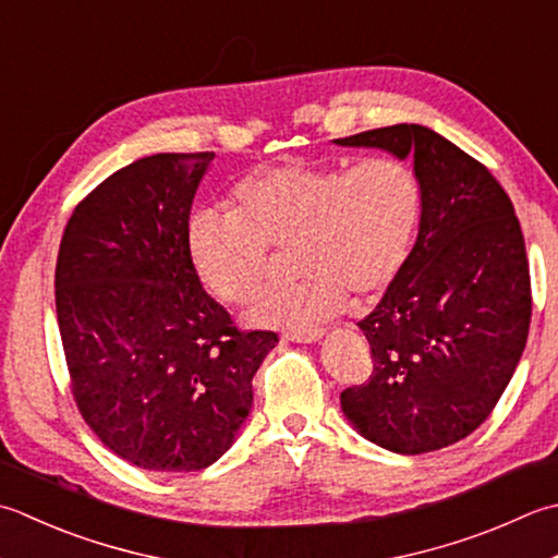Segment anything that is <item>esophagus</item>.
I'll list each match as a JSON object with an SVG mask.
<instances>
[{"mask_svg":"<svg viewBox=\"0 0 558 558\" xmlns=\"http://www.w3.org/2000/svg\"><path fill=\"white\" fill-rule=\"evenodd\" d=\"M324 333H326L324 329H292L286 333V338L294 343H316L322 341Z\"/></svg>","mask_w":558,"mask_h":558,"instance_id":"esophagus-1","label":"esophagus"}]
</instances>
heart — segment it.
Segmentation results:
<instances>
[{
    "mask_svg": "<svg viewBox=\"0 0 558 558\" xmlns=\"http://www.w3.org/2000/svg\"><path fill=\"white\" fill-rule=\"evenodd\" d=\"M234 198L236 210L191 215L195 270L220 300L246 304L266 286L272 246H298L294 266L304 276L270 290L248 322L304 329L341 312L348 290L373 298L397 280L418 222L421 185L397 159L351 169L288 161L239 181Z\"/></svg>",
    "mask_w": 558,
    "mask_h": 558,
    "instance_id": "heart-1",
    "label": "heart"
}]
</instances>
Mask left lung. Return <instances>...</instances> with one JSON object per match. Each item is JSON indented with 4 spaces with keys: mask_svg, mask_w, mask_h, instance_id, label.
<instances>
[{
    "mask_svg": "<svg viewBox=\"0 0 558 558\" xmlns=\"http://www.w3.org/2000/svg\"><path fill=\"white\" fill-rule=\"evenodd\" d=\"M333 142L413 157L421 185L416 244L357 322L373 375L341 391V409L389 452L442 450L490 416L525 351L532 294L520 222L484 163L430 128L399 123Z\"/></svg>",
    "mask_w": 558,
    "mask_h": 558,
    "instance_id": "obj_1",
    "label": "left lung"
}]
</instances>
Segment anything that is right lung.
<instances>
[{"label":"right lung","mask_w":558,"mask_h":558,"mask_svg":"<svg viewBox=\"0 0 558 558\" xmlns=\"http://www.w3.org/2000/svg\"><path fill=\"white\" fill-rule=\"evenodd\" d=\"M215 159L151 155L74 207L54 268L72 395L108 450L147 472H198L254 407L272 331H239L189 251L195 191Z\"/></svg>","instance_id":"obj_1"}]
</instances>
